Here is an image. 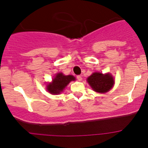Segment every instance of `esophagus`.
Segmentation results:
<instances>
[{
  "label": "esophagus",
  "instance_id": "1",
  "mask_svg": "<svg viewBox=\"0 0 148 148\" xmlns=\"http://www.w3.org/2000/svg\"><path fill=\"white\" fill-rule=\"evenodd\" d=\"M77 79H78V81H79V82H81V81L82 80V78L81 75H77Z\"/></svg>",
  "mask_w": 148,
  "mask_h": 148
}]
</instances>
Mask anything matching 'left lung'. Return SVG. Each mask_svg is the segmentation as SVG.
<instances>
[{"label": "left lung", "mask_w": 148, "mask_h": 148, "mask_svg": "<svg viewBox=\"0 0 148 148\" xmlns=\"http://www.w3.org/2000/svg\"><path fill=\"white\" fill-rule=\"evenodd\" d=\"M87 82L94 91L101 93L109 91L114 84L113 78L109 73L105 75L99 73H92L87 78Z\"/></svg>", "instance_id": "1"}]
</instances>
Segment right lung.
Masks as SVG:
<instances>
[{
    "label": "right lung",
    "instance_id": "right-lung-1",
    "mask_svg": "<svg viewBox=\"0 0 148 148\" xmlns=\"http://www.w3.org/2000/svg\"><path fill=\"white\" fill-rule=\"evenodd\" d=\"M74 80L75 77L73 75H64L62 73H58L53 78V82L47 85V90L51 94H58L71 81Z\"/></svg>",
    "mask_w": 148,
    "mask_h": 148
}]
</instances>
